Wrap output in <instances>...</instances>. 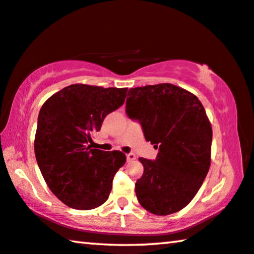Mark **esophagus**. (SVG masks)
I'll return each instance as SVG.
<instances>
[{
	"mask_svg": "<svg viewBox=\"0 0 254 254\" xmlns=\"http://www.w3.org/2000/svg\"><path fill=\"white\" fill-rule=\"evenodd\" d=\"M127 162H132V160L135 159V155L133 154V152H130V154L127 155Z\"/></svg>",
	"mask_w": 254,
	"mask_h": 254,
	"instance_id": "34e87169",
	"label": "esophagus"
}]
</instances>
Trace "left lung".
I'll list each match as a JSON object with an SVG mask.
<instances>
[{
    "label": "left lung",
    "instance_id": "1",
    "mask_svg": "<svg viewBox=\"0 0 254 254\" xmlns=\"http://www.w3.org/2000/svg\"><path fill=\"white\" fill-rule=\"evenodd\" d=\"M127 114L141 123L144 138L159 149L156 160L139 158L143 174L135 183L139 203L166 216L194 198L211 163L212 128L195 95L172 83L131 88Z\"/></svg>",
    "mask_w": 254,
    "mask_h": 254
}]
</instances>
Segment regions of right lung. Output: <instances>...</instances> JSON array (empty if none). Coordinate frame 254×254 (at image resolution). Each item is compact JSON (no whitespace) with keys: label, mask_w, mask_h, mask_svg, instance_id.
Listing matches in <instances>:
<instances>
[{"label":"right lung","mask_w":254,"mask_h":254,"mask_svg":"<svg viewBox=\"0 0 254 254\" xmlns=\"http://www.w3.org/2000/svg\"><path fill=\"white\" fill-rule=\"evenodd\" d=\"M127 88L75 83L51 96L39 111L35 155L50 190L67 207L90 210L110 196L127 162L119 150L91 149L106 115L124 104Z\"/></svg>","instance_id":"1"}]
</instances>
